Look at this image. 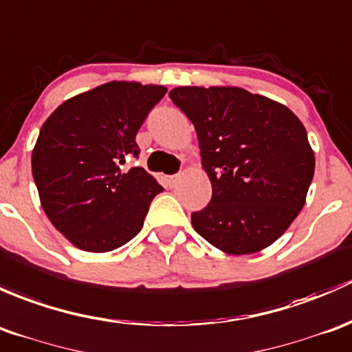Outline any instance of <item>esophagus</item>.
Listing matches in <instances>:
<instances>
[{
	"label": "esophagus",
	"mask_w": 352,
	"mask_h": 352,
	"mask_svg": "<svg viewBox=\"0 0 352 352\" xmlns=\"http://www.w3.org/2000/svg\"><path fill=\"white\" fill-rule=\"evenodd\" d=\"M179 175H173V176H169L168 177V183H169V186H175V184L177 183V181H179Z\"/></svg>",
	"instance_id": "obj_1"
}]
</instances>
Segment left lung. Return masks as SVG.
<instances>
[{"mask_svg":"<svg viewBox=\"0 0 352 352\" xmlns=\"http://www.w3.org/2000/svg\"><path fill=\"white\" fill-rule=\"evenodd\" d=\"M197 129L212 200L191 213L193 229L232 256L273 244L296 219L315 157L295 113L241 88L186 86L169 93Z\"/></svg>","mask_w":352,"mask_h":352,"instance_id":"1","label":"left lung"}]
</instances>
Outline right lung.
I'll use <instances>...</instances> for the list:
<instances>
[{"label": "right lung", "mask_w": 352, "mask_h": 352, "mask_svg": "<svg viewBox=\"0 0 352 352\" xmlns=\"http://www.w3.org/2000/svg\"><path fill=\"white\" fill-rule=\"evenodd\" d=\"M168 89L113 81L64 101L43 123L32 154L42 208L76 248L108 252L144 226L162 186L144 168L135 137Z\"/></svg>", "instance_id": "add662e5"}]
</instances>
